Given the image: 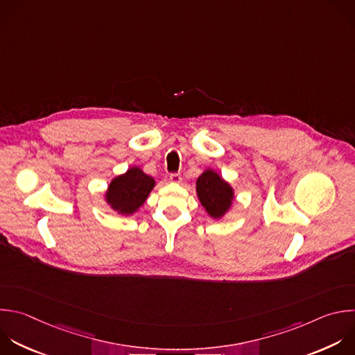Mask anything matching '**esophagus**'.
I'll list each match as a JSON object with an SVG mask.
<instances>
[{
  "label": "esophagus",
  "mask_w": 355,
  "mask_h": 355,
  "mask_svg": "<svg viewBox=\"0 0 355 355\" xmlns=\"http://www.w3.org/2000/svg\"><path fill=\"white\" fill-rule=\"evenodd\" d=\"M168 180H170V182H173V184H180V182L182 181V177H181V174H178V173H173V174H170Z\"/></svg>",
  "instance_id": "34e87169"
}]
</instances>
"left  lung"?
Listing matches in <instances>:
<instances>
[{
  "mask_svg": "<svg viewBox=\"0 0 355 355\" xmlns=\"http://www.w3.org/2000/svg\"><path fill=\"white\" fill-rule=\"evenodd\" d=\"M196 195L205 211L214 220L223 218L235 199L232 185L213 168H206L198 177Z\"/></svg>",
  "mask_w": 355,
  "mask_h": 355,
  "instance_id": "left-lung-1",
  "label": "left lung"
}]
</instances>
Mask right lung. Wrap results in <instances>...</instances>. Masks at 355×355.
<instances>
[{"label":"right lung","instance_id":"right-lung-1","mask_svg":"<svg viewBox=\"0 0 355 355\" xmlns=\"http://www.w3.org/2000/svg\"><path fill=\"white\" fill-rule=\"evenodd\" d=\"M155 185L153 177L145 174L141 167L132 166L110 181L104 200L116 214L134 216L145 205Z\"/></svg>","mask_w":355,"mask_h":355}]
</instances>
